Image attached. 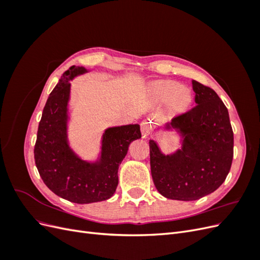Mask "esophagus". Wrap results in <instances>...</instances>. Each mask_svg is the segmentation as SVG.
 I'll list each match as a JSON object with an SVG mask.
<instances>
[{
  "label": "esophagus",
  "mask_w": 260,
  "mask_h": 260,
  "mask_svg": "<svg viewBox=\"0 0 260 260\" xmlns=\"http://www.w3.org/2000/svg\"><path fill=\"white\" fill-rule=\"evenodd\" d=\"M152 131H153V123H152V121L145 120V121L142 122V124H141V132H142L143 138L148 137L152 133Z\"/></svg>",
  "instance_id": "1"
}]
</instances>
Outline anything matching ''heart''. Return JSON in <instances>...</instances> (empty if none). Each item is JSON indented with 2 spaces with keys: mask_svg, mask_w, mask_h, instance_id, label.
<instances>
[{
  "mask_svg": "<svg viewBox=\"0 0 260 260\" xmlns=\"http://www.w3.org/2000/svg\"><path fill=\"white\" fill-rule=\"evenodd\" d=\"M149 93L158 103H168L169 108L176 113L186 111L193 101V94L190 88L171 80H157L153 82L149 88Z\"/></svg>",
  "mask_w": 260,
  "mask_h": 260,
  "instance_id": "b5f03b06",
  "label": "heart"
}]
</instances>
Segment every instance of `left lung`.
Here are the masks:
<instances>
[{
	"mask_svg": "<svg viewBox=\"0 0 260 260\" xmlns=\"http://www.w3.org/2000/svg\"><path fill=\"white\" fill-rule=\"evenodd\" d=\"M192 84L198 105L158 128L175 130L179 148L164 154L158 143L149 140L154 184L170 200L196 201L216 191L233 159V131L225 105L208 86L195 80Z\"/></svg>",
	"mask_w": 260,
	"mask_h": 260,
	"instance_id": "1",
	"label": "left lung"
}]
</instances>
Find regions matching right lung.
<instances>
[{"label":"right lung","instance_id":"right-lung-1","mask_svg":"<svg viewBox=\"0 0 260 260\" xmlns=\"http://www.w3.org/2000/svg\"><path fill=\"white\" fill-rule=\"evenodd\" d=\"M89 73L70 67L51 92L39 122L35 160L43 182L59 198L77 204L111 199L118 185V168L131 142L141 138L140 124L107 128L96 160H84L69 144V101L75 77Z\"/></svg>","mask_w":260,"mask_h":260}]
</instances>
